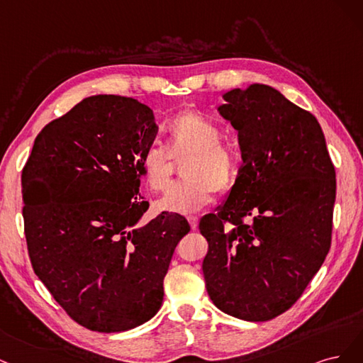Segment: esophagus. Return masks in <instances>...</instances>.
<instances>
[{
	"instance_id": "esophagus-1",
	"label": "esophagus",
	"mask_w": 363,
	"mask_h": 363,
	"mask_svg": "<svg viewBox=\"0 0 363 363\" xmlns=\"http://www.w3.org/2000/svg\"><path fill=\"white\" fill-rule=\"evenodd\" d=\"M186 220H189V223H190V228H191V229H196V228H197L199 217H196V216H189V217H186Z\"/></svg>"
}]
</instances>
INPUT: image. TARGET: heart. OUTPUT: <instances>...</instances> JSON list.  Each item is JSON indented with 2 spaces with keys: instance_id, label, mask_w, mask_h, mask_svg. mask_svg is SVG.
<instances>
[{
  "instance_id": "heart-1",
  "label": "heart",
  "mask_w": 363,
  "mask_h": 363,
  "mask_svg": "<svg viewBox=\"0 0 363 363\" xmlns=\"http://www.w3.org/2000/svg\"><path fill=\"white\" fill-rule=\"evenodd\" d=\"M167 149L150 145L138 164L150 191H164L173 174V160L182 161L185 179L173 184L158 202L161 211L190 214L213 201L214 191L226 193L235 185L241 154L238 147L221 138V128L194 110H186L166 126Z\"/></svg>"
}]
</instances>
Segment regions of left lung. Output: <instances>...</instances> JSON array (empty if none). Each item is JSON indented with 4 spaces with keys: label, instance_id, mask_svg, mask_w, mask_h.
I'll return each mask as SVG.
<instances>
[{
    "label": "left lung",
    "instance_id": "obj_1",
    "mask_svg": "<svg viewBox=\"0 0 363 363\" xmlns=\"http://www.w3.org/2000/svg\"><path fill=\"white\" fill-rule=\"evenodd\" d=\"M223 98L242 166L225 205L199 223L202 270L220 311L268 321L301 297L330 250L336 173L318 121L282 93L252 84Z\"/></svg>",
    "mask_w": 363,
    "mask_h": 363
}]
</instances>
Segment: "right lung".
I'll list each match as a JSON object with an SVG mask.
<instances>
[{"instance_id":"right-lung-1","label":"right lung","mask_w":363,"mask_h":363,"mask_svg":"<svg viewBox=\"0 0 363 363\" xmlns=\"http://www.w3.org/2000/svg\"><path fill=\"white\" fill-rule=\"evenodd\" d=\"M154 113L137 99L90 96L46 125L22 169V216L33 270L79 325L114 333L160 311L181 214L137 226L138 160L154 143Z\"/></svg>"}]
</instances>
